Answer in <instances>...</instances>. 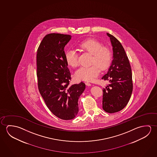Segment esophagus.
Wrapping results in <instances>:
<instances>
[{"mask_svg": "<svg viewBox=\"0 0 157 157\" xmlns=\"http://www.w3.org/2000/svg\"><path fill=\"white\" fill-rule=\"evenodd\" d=\"M85 83H86V85H87V86H90L92 85V84H91L90 83V82H85Z\"/></svg>", "mask_w": 157, "mask_h": 157, "instance_id": "1", "label": "esophagus"}]
</instances>
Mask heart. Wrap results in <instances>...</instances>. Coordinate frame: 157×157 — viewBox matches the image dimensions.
<instances>
[{
	"mask_svg": "<svg viewBox=\"0 0 157 157\" xmlns=\"http://www.w3.org/2000/svg\"><path fill=\"white\" fill-rule=\"evenodd\" d=\"M81 50L92 55L90 67H82L76 71L75 75L78 79L91 81L97 77L100 70H106L111 63L112 52L109 48L103 46L101 42L94 39L85 40L78 45ZM66 62L72 67L78 65V55L75 50H67L65 55Z\"/></svg>",
	"mask_w": 157,
	"mask_h": 157,
	"instance_id": "obj_1",
	"label": "heart"
}]
</instances>
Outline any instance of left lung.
I'll list each match as a JSON object with an SVG mask.
<instances>
[{
  "label": "left lung",
  "mask_w": 157,
  "mask_h": 157,
  "mask_svg": "<svg viewBox=\"0 0 157 157\" xmlns=\"http://www.w3.org/2000/svg\"><path fill=\"white\" fill-rule=\"evenodd\" d=\"M113 48V60L102 80L109 84L103 88L102 109L107 113H115L123 109L129 101L132 92L131 67L121 42L109 33Z\"/></svg>",
  "instance_id": "8db88e82"
}]
</instances>
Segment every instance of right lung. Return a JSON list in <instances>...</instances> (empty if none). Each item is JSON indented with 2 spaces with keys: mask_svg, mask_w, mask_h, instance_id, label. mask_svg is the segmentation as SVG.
Instances as JSON below:
<instances>
[{
  "mask_svg": "<svg viewBox=\"0 0 157 157\" xmlns=\"http://www.w3.org/2000/svg\"><path fill=\"white\" fill-rule=\"evenodd\" d=\"M71 35L51 33L46 35L36 54L37 86L47 107L63 120L74 118L78 112V100L86 85L70 86L71 73L65 58L64 47Z\"/></svg>",
  "mask_w": 157,
  "mask_h": 157,
  "instance_id": "1",
  "label": "right lung"
}]
</instances>
